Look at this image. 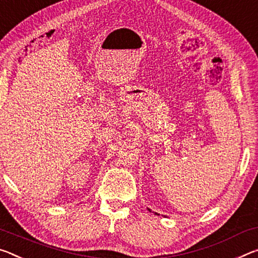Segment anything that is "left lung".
<instances>
[{
    "label": "left lung",
    "mask_w": 258,
    "mask_h": 258,
    "mask_svg": "<svg viewBox=\"0 0 258 258\" xmlns=\"http://www.w3.org/2000/svg\"><path fill=\"white\" fill-rule=\"evenodd\" d=\"M148 210H149V211H151L150 209H148ZM155 215H158V214H157V212H155Z\"/></svg>",
    "instance_id": "obj_1"
}]
</instances>
